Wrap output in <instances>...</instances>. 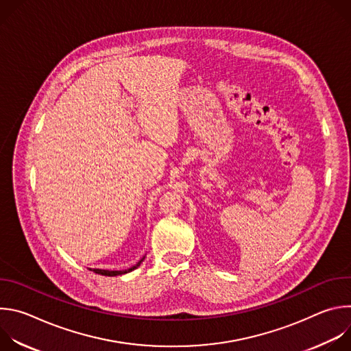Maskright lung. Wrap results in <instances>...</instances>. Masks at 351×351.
I'll list each match as a JSON object with an SVG mask.
<instances>
[{
    "instance_id": "obj_1",
    "label": "right lung",
    "mask_w": 351,
    "mask_h": 351,
    "mask_svg": "<svg viewBox=\"0 0 351 351\" xmlns=\"http://www.w3.org/2000/svg\"><path fill=\"white\" fill-rule=\"evenodd\" d=\"M144 258H145V256H144L136 265H133L132 268L125 269V271H108V269H98V268H88V269L93 271V272H95V274H98V275H104V276H118V275H123V274L132 272L133 269H136L137 267H140V264L144 261Z\"/></svg>"
}]
</instances>
